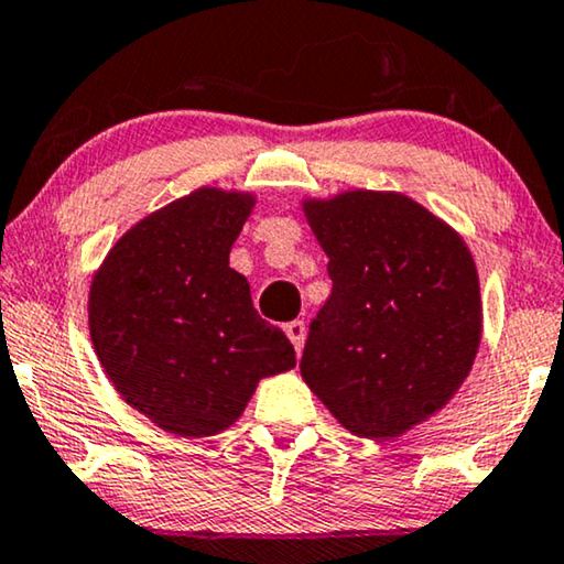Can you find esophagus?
<instances>
[{
    "mask_svg": "<svg viewBox=\"0 0 564 564\" xmlns=\"http://www.w3.org/2000/svg\"><path fill=\"white\" fill-rule=\"evenodd\" d=\"M284 334H288V339L292 341V347H295V352L297 355L303 352L305 334H308V328H305L303 321H290V324H284Z\"/></svg>",
    "mask_w": 564,
    "mask_h": 564,
    "instance_id": "1",
    "label": "esophagus"
}]
</instances>
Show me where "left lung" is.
Wrapping results in <instances>:
<instances>
[{
    "label": "left lung",
    "mask_w": 564,
    "mask_h": 564,
    "mask_svg": "<svg viewBox=\"0 0 564 564\" xmlns=\"http://www.w3.org/2000/svg\"><path fill=\"white\" fill-rule=\"evenodd\" d=\"M332 297L300 376L352 435L393 441L441 412L481 341L479 274L464 238L399 192L303 199Z\"/></svg>",
    "instance_id": "left-lung-1"
}]
</instances>
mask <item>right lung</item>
Instances as JSON below:
<instances>
[{
	"instance_id": "right-lung-1",
	"label": "right lung",
	"mask_w": 564,
	"mask_h": 564,
	"mask_svg": "<svg viewBox=\"0 0 564 564\" xmlns=\"http://www.w3.org/2000/svg\"><path fill=\"white\" fill-rule=\"evenodd\" d=\"M253 204L248 192L196 188L131 225L93 274L95 355L121 399L171 435L223 433L261 378L295 368L290 339L230 269Z\"/></svg>"
}]
</instances>
